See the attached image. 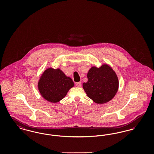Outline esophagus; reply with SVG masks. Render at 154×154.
I'll return each mask as SVG.
<instances>
[{
  "instance_id": "1",
  "label": "esophagus",
  "mask_w": 154,
  "mask_h": 154,
  "mask_svg": "<svg viewBox=\"0 0 154 154\" xmlns=\"http://www.w3.org/2000/svg\"><path fill=\"white\" fill-rule=\"evenodd\" d=\"M81 85V82H79L76 83V86L77 87H80Z\"/></svg>"
}]
</instances>
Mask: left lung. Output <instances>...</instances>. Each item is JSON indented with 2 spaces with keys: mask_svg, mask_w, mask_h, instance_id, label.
Here are the masks:
<instances>
[{
  "mask_svg": "<svg viewBox=\"0 0 154 154\" xmlns=\"http://www.w3.org/2000/svg\"><path fill=\"white\" fill-rule=\"evenodd\" d=\"M88 81L82 87L85 93L94 102L102 104L110 102L117 93L119 81L112 68L103 63L99 67L92 66L87 73Z\"/></svg>",
  "mask_w": 154,
  "mask_h": 154,
  "instance_id": "8db88e82",
  "label": "left lung"
}]
</instances>
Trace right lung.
<instances>
[{
  "label": "right lung",
  "instance_id": "add662e5",
  "mask_svg": "<svg viewBox=\"0 0 154 154\" xmlns=\"http://www.w3.org/2000/svg\"><path fill=\"white\" fill-rule=\"evenodd\" d=\"M74 83L60 68L48 67L42 74L37 88L41 96L48 102L55 103L66 96Z\"/></svg>",
  "mask_w": 154,
  "mask_h": 154
}]
</instances>
